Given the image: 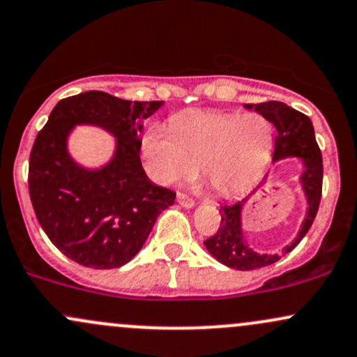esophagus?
Here are the masks:
<instances>
[{
  "instance_id": "esophagus-1",
  "label": "esophagus",
  "mask_w": 357,
  "mask_h": 357,
  "mask_svg": "<svg viewBox=\"0 0 357 357\" xmlns=\"http://www.w3.org/2000/svg\"><path fill=\"white\" fill-rule=\"evenodd\" d=\"M177 202L180 204V206L182 207H187V209H190V207H194V200H192L189 195H185V194H182V192H178L177 194Z\"/></svg>"
}]
</instances>
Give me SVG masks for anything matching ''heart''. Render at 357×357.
Returning a JSON list of instances; mask_svg holds the SVG:
<instances>
[{
	"label": "heart",
	"instance_id": "b5f03b06",
	"mask_svg": "<svg viewBox=\"0 0 357 357\" xmlns=\"http://www.w3.org/2000/svg\"><path fill=\"white\" fill-rule=\"evenodd\" d=\"M170 130L153 125L142 139L145 170L172 185L202 170L219 195H236L263 175L273 153V126L258 113L192 111L174 116Z\"/></svg>",
	"mask_w": 357,
	"mask_h": 357
}]
</instances>
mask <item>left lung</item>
Listing matches in <instances>:
<instances>
[{
	"label": "left lung",
	"instance_id": "left-lung-1",
	"mask_svg": "<svg viewBox=\"0 0 357 357\" xmlns=\"http://www.w3.org/2000/svg\"><path fill=\"white\" fill-rule=\"evenodd\" d=\"M246 107H255L256 113L265 116L268 121L273 123L276 130L273 151L275 162L287 157L302 158L303 174L300 180H302L303 190L307 195L308 211L297 239L290 246L283 248L280 255H259L248 246L241 231V209L248 199L221 206V211H219L221 212V226L214 236L204 241V244L219 263L241 271L258 270V268L273 265L278 261L280 256L288 255L302 241L317 215L324 178L322 153L315 142L314 126H312L308 116L280 101H266L255 104V106L246 104Z\"/></svg>",
	"mask_w": 357,
	"mask_h": 357
}]
</instances>
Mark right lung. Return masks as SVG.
<instances>
[{
	"label": "right lung",
	"instance_id": "right-lung-1",
	"mask_svg": "<svg viewBox=\"0 0 357 357\" xmlns=\"http://www.w3.org/2000/svg\"><path fill=\"white\" fill-rule=\"evenodd\" d=\"M162 101H126L102 91L62 99L38 131L28 165V192L40 226L67 258L96 270L126 265L142 250L175 192L146 177L139 160L142 125ZM75 124H96L119 138L106 167L86 171L68 157Z\"/></svg>",
	"mask_w": 357,
	"mask_h": 357
}]
</instances>
